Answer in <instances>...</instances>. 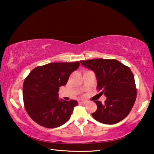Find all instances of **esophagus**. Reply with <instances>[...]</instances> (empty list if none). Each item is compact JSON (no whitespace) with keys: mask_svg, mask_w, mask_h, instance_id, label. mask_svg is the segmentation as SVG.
I'll use <instances>...</instances> for the list:
<instances>
[{"mask_svg":"<svg viewBox=\"0 0 154 154\" xmlns=\"http://www.w3.org/2000/svg\"><path fill=\"white\" fill-rule=\"evenodd\" d=\"M87 103V102H86V101H85V100H82V101H80V102H79V104H80V105H85V104H86Z\"/></svg>","mask_w":154,"mask_h":154,"instance_id":"1","label":"esophagus"}]
</instances>
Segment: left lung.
Instances as JSON below:
<instances>
[{
  "instance_id": "1",
  "label": "left lung",
  "mask_w": 154,
  "mask_h": 154,
  "mask_svg": "<svg viewBox=\"0 0 154 154\" xmlns=\"http://www.w3.org/2000/svg\"><path fill=\"white\" fill-rule=\"evenodd\" d=\"M92 70L97 79V89L106 97L105 103L96 100L97 110L92 113L96 121L117 124L128 115L137 98L134 77L129 67L116 60L98 58L80 61Z\"/></svg>"
}]
</instances>
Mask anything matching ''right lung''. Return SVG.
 <instances>
[{
  "label": "right lung",
  "instance_id": "add662e5",
  "mask_svg": "<svg viewBox=\"0 0 154 154\" xmlns=\"http://www.w3.org/2000/svg\"><path fill=\"white\" fill-rule=\"evenodd\" d=\"M79 64V62L49 63L30 72L23 84V99L33 121L48 128L59 127L69 121L78 103L59 99L58 92Z\"/></svg>",
  "mask_w": 154,
  "mask_h": 154
}]
</instances>
